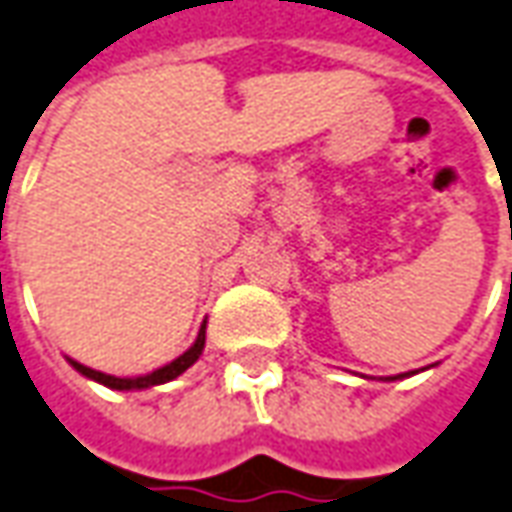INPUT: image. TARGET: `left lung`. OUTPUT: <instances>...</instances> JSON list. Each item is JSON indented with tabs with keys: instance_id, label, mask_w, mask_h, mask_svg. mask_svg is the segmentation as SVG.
<instances>
[{
	"instance_id": "left-lung-1",
	"label": "left lung",
	"mask_w": 512,
	"mask_h": 512,
	"mask_svg": "<svg viewBox=\"0 0 512 512\" xmlns=\"http://www.w3.org/2000/svg\"><path fill=\"white\" fill-rule=\"evenodd\" d=\"M403 375H406V373H403ZM403 375H398V378H403Z\"/></svg>"
}]
</instances>
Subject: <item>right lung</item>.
I'll return each mask as SVG.
<instances>
[{
  "label": "right lung",
  "instance_id": "right-lung-1",
  "mask_svg": "<svg viewBox=\"0 0 512 512\" xmlns=\"http://www.w3.org/2000/svg\"><path fill=\"white\" fill-rule=\"evenodd\" d=\"M204 339H207V333H204V325H201V330H198V339L193 342V347H190L187 353H182L179 358H173L170 364L159 367V370H154V373L139 375V378H117V375H106V373H100V370H92V367H83V364L72 361V358H69V364H72V367H75L81 375H86V378H92V381H97V384H103V387L148 389V387H156V384H168V381H173L176 375H182L187 367H193V364L198 361V356H201V350H204Z\"/></svg>",
  "mask_w": 512,
  "mask_h": 512
}]
</instances>
